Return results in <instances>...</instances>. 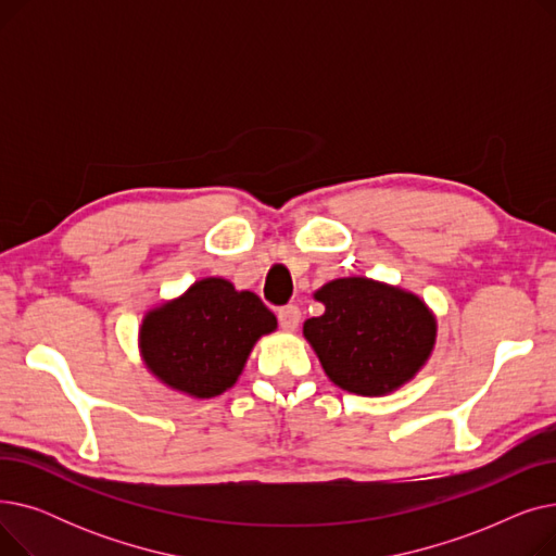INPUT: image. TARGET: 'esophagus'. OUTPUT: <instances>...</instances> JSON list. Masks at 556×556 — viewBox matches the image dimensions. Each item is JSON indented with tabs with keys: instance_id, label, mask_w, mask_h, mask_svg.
Returning a JSON list of instances; mask_svg holds the SVG:
<instances>
[{
	"instance_id": "1",
	"label": "esophagus",
	"mask_w": 556,
	"mask_h": 556,
	"mask_svg": "<svg viewBox=\"0 0 556 556\" xmlns=\"http://www.w3.org/2000/svg\"><path fill=\"white\" fill-rule=\"evenodd\" d=\"M279 317V325L283 331H295L300 327V319H302V311L295 304H288L283 308H279L277 313Z\"/></svg>"
}]
</instances>
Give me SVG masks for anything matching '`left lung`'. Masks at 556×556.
I'll return each mask as SVG.
<instances>
[{
    "label": "left lung",
    "mask_w": 556,
    "mask_h": 556,
    "mask_svg": "<svg viewBox=\"0 0 556 556\" xmlns=\"http://www.w3.org/2000/svg\"><path fill=\"white\" fill-rule=\"evenodd\" d=\"M325 313L304 323L331 381L361 396H383L405 386L426 365L437 319L413 293L367 277H344L315 293Z\"/></svg>",
    "instance_id": "1"
}]
</instances>
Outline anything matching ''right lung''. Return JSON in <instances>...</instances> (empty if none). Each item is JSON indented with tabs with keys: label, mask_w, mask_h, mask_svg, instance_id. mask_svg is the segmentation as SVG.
I'll use <instances>...</instances> for the list:
<instances>
[{
	"label": "right lung",
	"mask_w": 556,
	"mask_h": 556,
	"mask_svg": "<svg viewBox=\"0 0 556 556\" xmlns=\"http://www.w3.org/2000/svg\"><path fill=\"white\" fill-rule=\"evenodd\" d=\"M275 329L277 317L254 293L207 277L143 315L139 349L164 386L212 399L239 381L256 340Z\"/></svg>",
	"instance_id": "1"
}]
</instances>
